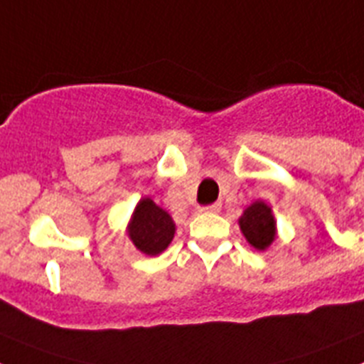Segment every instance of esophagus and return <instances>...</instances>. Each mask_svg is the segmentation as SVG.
I'll list each match as a JSON object with an SVG mask.
<instances>
[{
    "label": "esophagus",
    "instance_id": "1",
    "mask_svg": "<svg viewBox=\"0 0 364 364\" xmlns=\"http://www.w3.org/2000/svg\"><path fill=\"white\" fill-rule=\"evenodd\" d=\"M220 208H222V205L218 204V202H215V204L204 205V208H200V211H202V213H218V211H220Z\"/></svg>",
    "mask_w": 364,
    "mask_h": 364
}]
</instances>
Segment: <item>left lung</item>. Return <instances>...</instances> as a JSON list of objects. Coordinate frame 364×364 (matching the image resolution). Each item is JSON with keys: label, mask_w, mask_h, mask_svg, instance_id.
Listing matches in <instances>:
<instances>
[{"label": "left lung", "mask_w": 364, "mask_h": 364, "mask_svg": "<svg viewBox=\"0 0 364 364\" xmlns=\"http://www.w3.org/2000/svg\"><path fill=\"white\" fill-rule=\"evenodd\" d=\"M247 242L257 250H266L275 239V220L264 202H253L239 220Z\"/></svg>", "instance_id": "obj_1"}]
</instances>
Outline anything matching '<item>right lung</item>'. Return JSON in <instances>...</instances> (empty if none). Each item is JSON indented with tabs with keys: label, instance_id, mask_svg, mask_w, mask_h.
Masks as SVG:
<instances>
[{
	"label": "right lung",
	"instance_id": "1",
	"mask_svg": "<svg viewBox=\"0 0 364 364\" xmlns=\"http://www.w3.org/2000/svg\"><path fill=\"white\" fill-rule=\"evenodd\" d=\"M173 235L175 224L171 217L151 198L140 200L129 226V237L134 246L146 255H159L169 246Z\"/></svg>",
	"mask_w": 364,
	"mask_h": 364
}]
</instances>
